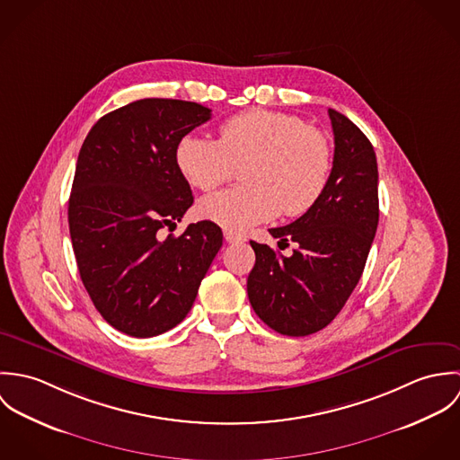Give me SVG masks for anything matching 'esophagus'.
Returning a JSON list of instances; mask_svg holds the SVG:
<instances>
[{
  "mask_svg": "<svg viewBox=\"0 0 460 460\" xmlns=\"http://www.w3.org/2000/svg\"><path fill=\"white\" fill-rule=\"evenodd\" d=\"M225 241L226 243H244L246 239L243 237V235H239V234H235V232H232V230H225Z\"/></svg>",
  "mask_w": 460,
  "mask_h": 460,
  "instance_id": "1",
  "label": "esophagus"
}]
</instances>
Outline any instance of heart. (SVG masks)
Listing matches in <instances>:
<instances>
[{
    "label": "heart",
    "mask_w": 460,
    "mask_h": 460,
    "mask_svg": "<svg viewBox=\"0 0 460 460\" xmlns=\"http://www.w3.org/2000/svg\"><path fill=\"white\" fill-rule=\"evenodd\" d=\"M175 163L199 191L223 186L243 168V186L203 198L198 212L226 230L244 232L279 210L290 217L308 212L328 186L332 148L324 132L296 115L250 110L225 120L217 141L181 137Z\"/></svg>",
    "instance_id": "1"
}]
</instances>
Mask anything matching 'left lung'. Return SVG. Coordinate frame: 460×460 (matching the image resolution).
Returning a JSON list of instances; mask_svg holds the SVG:
<instances>
[{
	"label": "left lung",
	"instance_id": "left-lung-1",
	"mask_svg": "<svg viewBox=\"0 0 460 460\" xmlns=\"http://www.w3.org/2000/svg\"><path fill=\"white\" fill-rule=\"evenodd\" d=\"M328 113L334 157L323 197L294 223L269 230L297 250L283 257L250 241L257 257L248 276L250 303L269 328L287 336L317 332L340 314L363 274L379 223L374 146L345 115Z\"/></svg>",
	"mask_w": 460,
	"mask_h": 460
}]
</instances>
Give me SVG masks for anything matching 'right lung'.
<instances>
[{
	"label": "right lung",
	"mask_w": 460,
	"mask_h": 460,
	"mask_svg": "<svg viewBox=\"0 0 460 460\" xmlns=\"http://www.w3.org/2000/svg\"><path fill=\"white\" fill-rule=\"evenodd\" d=\"M207 120L197 102L141 99L99 119L79 150L68 198L79 276L104 321L134 338L186 319L223 244L212 221L159 234L193 205L175 146Z\"/></svg>",
	"instance_id": "right-lung-1"
}]
</instances>
